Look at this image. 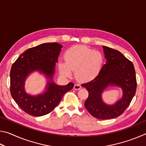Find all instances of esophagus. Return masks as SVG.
<instances>
[{
    "instance_id": "esophagus-1",
    "label": "esophagus",
    "mask_w": 146,
    "mask_h": 146,
    "mask_svg": "<svg viewBox=\"0 0 146 146\" xmlns=\"http://www.w3.org/2000/svg\"><path fill=\"white\" fill-rule=\"evenodd\" d=\"M73 88L75 90H80V89H81V86L79 84H75V86H74Z\"/></svg>"
}]
</instances>
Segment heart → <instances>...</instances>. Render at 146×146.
I'll return each mask as SVG.
<instances>
[{
  "label": "heart",
  "instance_id": "b5f03b06",
  "mask_svg": "<svg viewBox=\"0 0 146 146\" xmlns=\"http://www.w3.org/2000/svg\"><path fill=\"white\" fill-rule=\"evenodd\" d=\"M64 62L58 63V70L62 75L70 76L75 71L78 81L88 82L99 75L104 64L103 54L98 51L84 46L71 47L64 54Z\"/></svg>",
  "mask_w": 146,
  "mask_h": 146
}]
</instances>
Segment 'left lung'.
Instances as JSON below:
<instances>
[{
  "instance_id": "obj_1",
  "label": "left lung",
  "mask_w": 146,
  "mask_h": 146,
  "mask_svg": "<svg viewBox=\"0 0 146 146\" xmlns=\"http://www.w3.org/2000/svg\"><path fill=\"white\" fill-rule=\"evenodd\" d=\"M106 58L97 78L82 86L88 90L89 96L85 108L93 117L101 120L119 117L129 106L137 90V79L132 62L116 49L102 46ZM122 88L123 97L115 105H108L103 102L102 93L108 86Z\"/></svg>"
}]
</instances>
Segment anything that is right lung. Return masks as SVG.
I'll use <instances>...</instances> for the list:
<instances>
[{
	"label": "right lung",
	"instance_id": "1",
	"mask_svg": "<svg viewBox=\"0 0 146 146\" xmlns=\"http://www.w3.org/2000/svg\"><path fill=\"white\" fill-rule=\"evenodd\" d=\"M62 48L60 44L44 43L29 48L21 54L11 66L10 71V92L12 98L24 112L35 117L48 114L55 108L66 92L73 89L70 82L58 86L53 81L56 62ZM35 70L43 73L49 80L46 91L32 96L24 90L25 79Z\"/></svg>",
	"mask_w": 146,
	"mask_h": 146
}]
</instances>
